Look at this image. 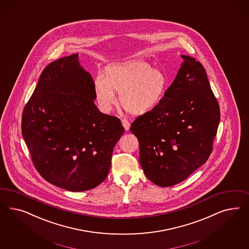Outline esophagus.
Masks as SVG:
<instances>
[{"mask_svg":"<svg viewBox=\"0 0 249 249\" xmlns=\"http://www.w3.org/2000/svg\"><path fill=\"white\" fill-rule=\"evenodd\" d=\"M121 122H122V126L124 127L125 130H128L130 128V123L127 120H122Z\"/></svg>","mask_w":249,"mask_h":249,"instance_id":"34e87169","label":"esophagus"}]
</instances>
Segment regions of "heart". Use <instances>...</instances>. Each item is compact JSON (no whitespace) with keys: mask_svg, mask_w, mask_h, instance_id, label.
<instances>
[{"mask_svg":"<svg viewBox=\"0 0 249 249\" xmlns=\"http://www.w3.org/2000/svg\"><path fill=\"white\" fill-rule=\"evenodd\" d=\"M169 79L160 68H152L143 60H132L110 65L105 77L98 75L94 82L95 98L99 109L108 113L120 94L123 108L133 116L151 112L165 97Z\"/></svg>","mask_w":249,"mask_h":249,"instance_id":"b5f03b06","label":"heart"}]
</instances>
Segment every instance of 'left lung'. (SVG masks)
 Instances as JSON below:
<instances>
[{
  "instance_id": "1",
  "label": "left lung",
  "mask_w": 249,
  "mask_h": 249,
  "mask_svg": "<svg viewBox=\"0 0 249 249\" xmlns=\"http://www.w3.org/2000/svg\"><path fill=\"white\" fill-rule=\"evenodd\" d=\"M181 56L183 62L162 101L130 128L139 141L144 174L161 187L184 181L206 162L220 121L204 67L194 57Z\"/></svg>"
}]
</instances>
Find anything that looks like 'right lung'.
I'll list each match as a JSON object with an SVG mask.
<instances>
[{"mask_svg": "<svg viewBox=\"0 0 249 249\" xmlns=\"http://www.w3.org/2000/svg\"><path fill=\"white\" fill-rule=\"evenodd\" d=\"M95 99L93 78L74 53L44 69L24 107L22 134L33 163L57 187L88 191L107 176L124 128L101 113Z\"/></svg>", "mask_w": 249, "mask_h": 249, "instance_id": "add662e5", "label": "right lung"}]
</instances>
